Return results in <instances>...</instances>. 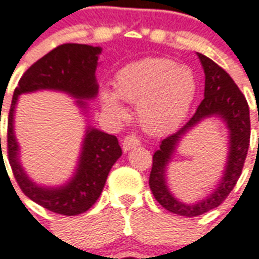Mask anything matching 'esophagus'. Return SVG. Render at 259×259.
Returning <instances> with one entry per match:
<instances>
[{"label": "esophagus", "mask_w": 259, "mask_h": 259, "mask_svg": "<svg viewBox=\"0 0 259 259\" xmlns=\"http://www.w3.org/2000/svg\"><path fill=\"white\" fill-rule=\"evenodd\" d=\"M140 144H141V141H140L136 136H126V137L123 138V141H122V148H123V151L125 152H129L132 151L133 148L140 147Z\"/></svg>", "instance_id": "esophagus-1"}]
</instances>
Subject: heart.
Instances as JSON below:
<instances>
[{"label":"heart","mask_w":259,"mask_h":259,"mask_svg":"<svg viewBox=\"0 0 259 259\" xmlns=\"http://www.w3.org/2000/svg\"><path fill=\"white\" fill-rule=\"evenodd\" d=\"M115 91L103 88L102 106L115 118H125L122 102L137 103L138 121L151 134H164L186 118L197 94L194 72L163 57H148L116 73Z\"/></svg>","instance_id":"heart-1"}]
</instances>
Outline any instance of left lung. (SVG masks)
I'll use <instances>...</instances> for the list:
<instances>
[{"label": "left lung", "instance_id": "left-lung-1", "mask_svg": "<svg viewBox=\"0 0 259 259\" xmlns=\"http://www.w3.org/2000/svg\"><path fill=\"white\" fill-rule=\"evenodd\" d=\"M205 73L204 100L190 121L177 133L164 138L153 153L149 187L159 204L179 216L194 217L217 208L226 200L239 179L250 145V111L246 98L231 76L212 59L197 53ZM220 117L229 129V156L223 177L217 187L201 201L185 204L170 193L166 185V168L182 138L208 117Z\"/></svg>", "mask_w": 259, "mask_h": 259}]
</instances>
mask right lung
<instances>
[{"label": "right lung", "instance_id": "right-lung-1", "mask_svg": "<svg viewBox=\"0 0 259 259\" xmlns=\"http://www.w3.org/2000/svg\"><path fill=\"white\" fill-rule=\"evenodd\" d=\"M102 47L66 43L36 61L20 78L8 116V156L20 189L29 200L51 212L74 216L87 212L103 191L108 172L121 157L115 136L87 126L74 172L59 186L33 182L20 161V147L15 134V111L19 96L36 91H57L76 100L81 112H88L87 100L98 96L96 68ZM1 147V137H0Z\"/></svg>", "mask_w": 259, "mask_h": 259}]
</instances>
